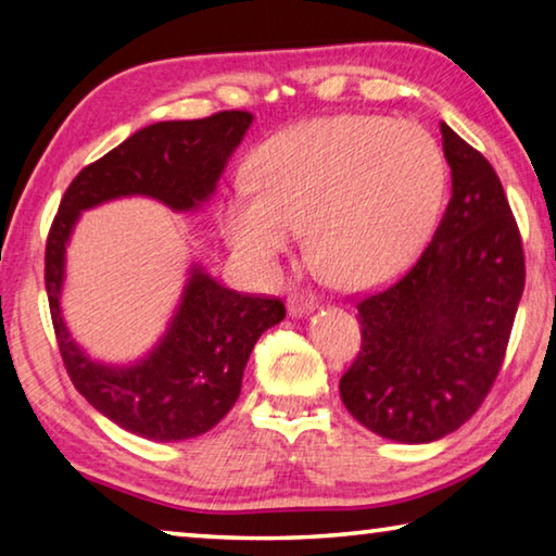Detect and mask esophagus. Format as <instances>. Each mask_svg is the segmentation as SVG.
I'll return each instance as SVG.
<instances>
[{"label": "esophagus", "mask_w": 556, "mask_h": 556, "mask_svg": "<svg viewBox=\"0 0 556 556\" xmlns=\"http://www.w3.org/2000/svg\"><path fill=\"white\" fill-rule=\"evenodd\" d=\"M287 309L292 316H304V314H312L316 309V302H314V296L294 294V296H289Z\"/></svg>", "instance_id": "34e87169"}]
</instances>
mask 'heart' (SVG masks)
I'll return each mask as SVG.
<instances>
[{
    "label": "heart",
    "instance_id": "b5f03b06",
    "mask_svg": "<svg viewBox=\"0 0 556 556\" xmlns=\"http://www.w3.org/2000/svg\"><path fill=\"white\" fill-rule=\"evenodd\" d=\"M254 192L225 205L223 232L254 269H277L306 230L326 277L368 287L426 244L445 192V161L420 123L337 116L267 140L252 161Z\"/></svg>",
    "mask_w": 556,
    "mask_h": 556
}]
</instances>
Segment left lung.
Returning <instances> with one entry per match:
<instances>
[{
    "mask_svg": "<svg viewBox=\"0 0 556 556\" xmlns=\"http://www.w3.org/2000/svg\"><path fill=\"white\" fill-rule=\"evenodd\" d=\"M453 195L418 262L358 302L361 351L339 393L361 426L433 443L480 408L525 289L522 237L495 167L440 123Z\"/></svg>",
    "mask_w": 556,
    "mask_h": 556,
    "instance_id": "obj_1",
    "label": "left lung"
}]
</instances>
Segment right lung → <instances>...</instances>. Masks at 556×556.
Here are the masks:
<instances>
[{"label": "right lung", "instance_id": "right-lung-1", "mask_svg": "<svg viewBox=\"0 0 556 556\" xmlns=\"http://www.w3.org/2000/svg\"><path fill=\"white\" fill-rule=\"evenodd\" d=\"M250 123L247 111L153 123L86 165L61 198L43 271L61 358L76 391L134 435L173 443L215 428L240 395L254 343L285 319V304L217 285L195 264L151 354L130 366H105L78 349L61 316L68 237L84 210L116 198H153L175 213L198 210L215 192Z\"/></svg>", "mask_w": 556, "mask_h": 556}]
</instances>
